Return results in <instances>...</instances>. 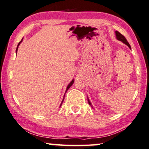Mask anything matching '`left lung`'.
Returning <instances> with one entry per match:
<instances>
[{
	"label": "left lung",
	"instance_id": "1",
	"mask_svg": "<svg viewBox=\"0 0 149 149\" xmlns=\"http://www.w3.org/2000/svg\"><path fill=\"white\" fill-rule=\"evenodd\" d=\"M115 33H116V38H117V40L121 41L122 42H123V43H124V44L127 45V46H128L129 47V48H130L131 49L130 45L129 44V43L128 42V41L126 40V39L125 38L124 36H123V35H122V34L120 33V32H118V31H116L115 32ZM87 100H88V103H89V104L91 105V103L89 100V99H87Z\"/></svg>",
	"mask_w": 149,
	"mask_h": 149
}]
</instances>
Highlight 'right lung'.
I'll return each mask as SVG.
<instances>
[{"label": "right lung", "mask_w": 149, "mask_h": 149, "mask_svg": "<svg viewBox=\"0 0 149 149\" xmlns=\"http://www.w3.org/2000/svg\"><path fill=\"white\" fill-rule=\"evenodd\" d=\"M22 41H23V39H22V40H21V42L19 43V44H18V45H17V49H16V52H17V49H18V48H19V44H21V42H22ZM74 79H73V80H72V81H71V82H70V83L69 84H68V85L67 86V88H66V91H67V90H68V89H69V88H70V87H71V86H72V84H73V83H74ZM64 99V97L63 100H62V103H61V104H60V106H61V105H62V103H63Z\"/></svg>", "instance_id": "obj_1"}]
</instances>
